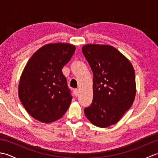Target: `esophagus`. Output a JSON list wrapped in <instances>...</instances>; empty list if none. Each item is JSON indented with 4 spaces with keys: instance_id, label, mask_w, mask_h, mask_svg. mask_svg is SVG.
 Listing matches in <instances>:
<instances>
[{
    "instance_id": "obj_1",
    "label": "esophagus",
    "mask_w": 158,
    "mask_h": 158,
    "mask_svg": "<svg viewBox=\"0 0 158 158\" xmlns=\"http://www.w3.org/2000/svg\"><path fill=\"white\" fill-rule=\"evenodd\" d=\"M74 94H75V96H79V89H75L73 90Z\"/></svg>"
}]
</instances>
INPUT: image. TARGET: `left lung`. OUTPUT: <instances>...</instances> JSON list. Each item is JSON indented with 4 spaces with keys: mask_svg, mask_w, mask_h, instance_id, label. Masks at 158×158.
Masks as SVG:
<instances>
[{
    "mask_svg": "<svg viewBox=\"0 0 158 158\" xmlns=\"http://www.w3.org/2000/svg\"><path fill=\"white\" fill-rule=\"evenodd\" d=\"M82 52L94 75L93 100L84 113L94 126L109 127L119 122L135 100V70L113 46L88 44L83 46Z\"/></svg>",
    "mask_w": 158,
    "mask_h": 158,
    "instance_id": "left-lung-1",
    "label": "left lung"
}]
</instances>
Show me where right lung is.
I'll use <instances>...</instances> for the list:
<instances>
[{
  "label": "right lung",
  "instance_id": "1",
  "mask_svg": "<svg viewBox=\"0 0 158 158\" xmlns=\"http://www.w3.org/2000/svg\"><path fill=\"white\" fill-rule=\"evenodd\" d=\"M75 51V46L69 43H49L29 59L20 77L18 94L33 118L51 123L68 110L73 97L62 68Z\"/></svg>",
  "mask_w": 158,
  "mask_h": 158
}]
</instances>
